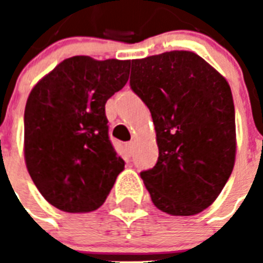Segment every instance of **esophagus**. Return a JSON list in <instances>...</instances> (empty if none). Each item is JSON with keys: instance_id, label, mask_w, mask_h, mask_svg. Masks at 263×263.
<instances>
[{"instance_id": "esophagus-1", "label": "esophagus", "mask_w": 263, "mask_h": 263, "mask_svg": "<svg viewBox=\"0 0 263 263\" xmlns=\"http://www.w3.org/2000/svg\"><path fill=\"white\" fill-rule=\"evenodd\" d=\"M125 152H127L128 156H132L134 154V143L125 144Z\"/></svg>"}]
</instances>
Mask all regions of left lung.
I'll return each mask as SVG.
<instances>
[{"instance_id":"left-lung-1","label":"left lung","mask_w":263,"mask_h":263,"mask_svg":"<svg viewBox=\"0 0 263 263\" xmlns=\"http://www.w3.org/2000/svg\"><path fill=\"white\" fill-rule=\"evenodd\" d=\"M129 84L156 127L158 161L140 172L153 203L171 216L203 212L235 165V106L228 82L200 55L173 50L132 60Z\"/></svg>"}]
</instances>
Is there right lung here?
Here are the masks:
<instances>
[{"mask_svg": "<svg viewBox=\"0 0 263 263\" xmlns=\"http://www.w3.org/2000/svg\"><path fill=\"white\" fill-rule=\"evenodd\" d=\"M129 60H64L31 90L24 110V160L42 196L67 213L106 200L124 160L109 140L105 103L128 82Z\"/></svg>", "mask_w": 263, "mask_h": 263, "instance_id": "add662e5", "label": "right lung"}]
</instances>
